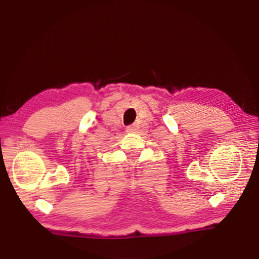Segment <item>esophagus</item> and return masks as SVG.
Segmentation results:
<instances>
[{"label": "esophagus", "mask_w": 259, "mask_h": 259, "mask_svg": "<svg viewBox=\"0 0 259 259\" xmlns=\"http://www.w3.org/2000/svg\"><path fill=\"white\" fill-rule=\"evenodd\" d=\"M137 130H138L137 124H131L129 126H126V133H136Z\"/></svg>", "instance_id": "esophagus-1"}]
</instances>
